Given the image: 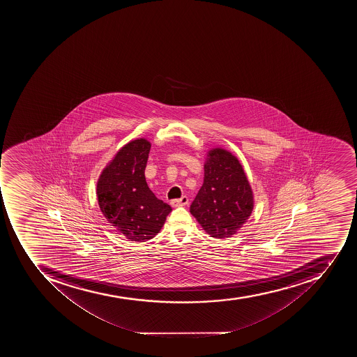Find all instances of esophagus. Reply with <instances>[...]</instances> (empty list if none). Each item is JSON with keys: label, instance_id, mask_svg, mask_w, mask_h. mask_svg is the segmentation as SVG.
Listing matches in <instances>:
<instances>
[{"label": "esophagus", "instance_id": "34e87169", "mask_svg": "<svg viewBox=\"0 0 357 357\" xmlns=\"http://www.w3.org/2000/svg\"><path fill=\"white\" fill-rule=\"evenodd\" d=\"M188 197L186 195H183L181 199H172L171 204L172 206H184V205L188 204Z\"/></svg>", "mask_w": 357, "mask_h": 357}]
</instances>
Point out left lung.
Segmentation results:
<instances>
[{"label": "left lung", "instance_id": "obj_1", "mask_svg": "<svg viewBox=\"0 0 357 357\" xmlns=\"http://www.w3.org/2000/svg\"><path fill=\"white\" fill-rule=\"evenodd\" d=\"M255 197L236 155L222 147L208 151L204 181L190 208L203 230L216 239L231 238L252 213Z\"/></svg>", "mask_w": 357, "mask_h": 357}]
</instances>
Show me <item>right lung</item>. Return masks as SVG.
<instances>
[{
	"label": "right lung",
	"mask_w": 357,
	"mask_h": 357,
	"mask_svg": "<svg viewBox=\"0 0 357 357\" xmlns=\"http://www.w3.org/2000/svg\"><path fill=\"white\" fill-rule=\"evenodd\" d=\"M149 151L146 138L130 141L116 153L97 182L101 213L130 241L153 239L172 211L155 197L145 180Z\"/></svg>",
	"instance_id": "right-lung-1"
}]
</instances>
